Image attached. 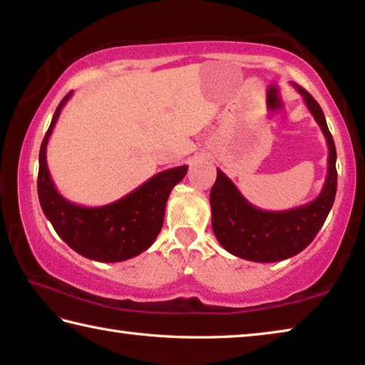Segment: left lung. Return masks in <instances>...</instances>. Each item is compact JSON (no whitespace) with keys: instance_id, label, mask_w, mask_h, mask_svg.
I'll return each mask as SVG.
<instances>
[{"instance_id":"8db88e82","label":"left lung","mask_w":365,"mask_h":365,"mask_svg":"<svg viewBox=\"0 0 365 365\" xmlns=\"http://www.w3.org/2000/svg\"><path fill=\"white\" fill-rule=\"evenodd\" d=\"M293 85L304 98L307 109L325 135L329 145V170L324 188L316 200L288 211L272 212L252 206L230 178L217 169V178L209 196L212 230L217 242L228 252L246 261L277 262L298 255L316 238L335 201L338 180L335 141L319 103L299 85Z\"/></svg>"}]
</instances>
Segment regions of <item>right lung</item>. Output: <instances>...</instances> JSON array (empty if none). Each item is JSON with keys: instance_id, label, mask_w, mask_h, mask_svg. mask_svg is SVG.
Returning a JSON list of instances; mask_svg holds the SVG:
<instances>
[{"instance_id": "add662e5", "label": "right lung", "mask_w": 365, "mask_h": 365, "mask_svg": "<svg viewBox=\"0 0 365 365\" xmlns=\"http://www.w3.org/2000/svg\"><path fill=\"white\" fill-rule=\"evenodd\" d=\"M72 95L59 103L40 146L38 200L56 233L73 251L100 262H120L138 256L154 243L164 224V212L172 188L187 174L188 165L163 170L106 206L73 205L54 187L46 164V145L61 109Z\"/></svg>"}]
</instances>
